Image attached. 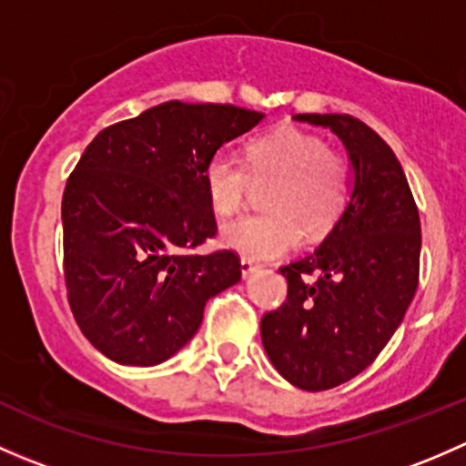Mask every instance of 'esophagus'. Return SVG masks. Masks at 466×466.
<instances>
[{"instance_id":"34e87169","label":"esophagus","mask_w":466,"mask_h":466,"mask_svg":"<svg viewBox=\"0 0 466 466\" xmlns=\"http://www.w3.org/2000/svg\"><path fill=\"white\" fill-rule=\"evenodd\" d=\"M259 270V266H257V263H252L250 259H241V275L243 277H250L252 272H257Z\"/></svg>"}]
</instances>
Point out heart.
Wrapping results in <instances>:
<instances>
[{"label": "heart", "instance_id": "b5f03b06", "mask_svg": "<svg viewBox=\"0 0 466 466\" xmlns=\"http://www.w3.org/2000/svg\"><path fill=\"white\" fill-rule=\"evenodd\" d=\"M203 182L211 209L238 214L268 187L261 214L243 216L223 228V243L255 261L277 259L299 243L302 234L322 238L340 223L350 205V168L322 137L298 128H279L252 139L246 164L216 153L207 159Z\"/></svg>", "mask_w": 466, "mask_h": 466}]
</instances>
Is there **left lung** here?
<instances>
[{
    "instance_id": "obj_1",
    "label": "left lung",
    "mask_w": 466,
    "mask_h": 466,
    "mask_svg": "<svg viewBox=\"0 0 466 466\" xmlns=\"http://www.w3.org/2000/svg\"><path fill=\"white\" fill-rule=\"evenodd\" d=\"M293 119L338 135L354 171L340 223L311 255L281 268L286 302L261 318L277 372L320 392L372 365L401 324L420 281L421 225L397 155L370 126L350 115Z\"/></svg>"
}]
</instances>
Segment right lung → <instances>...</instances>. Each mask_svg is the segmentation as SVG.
<instances>
[{
	"instance_id": "obj_1",
	"label": "right lung",
	"mask_w": 466,
	"mask_h": 466,
	"mask_svg": "<svg viewBox=\"0 0 466 466\" xmlns=\"http://www.w3.org/2000/svg\"><path fill=\"white\" fill-rule=\"evenodd\" d=\"M261 112L168 101L92 139L63 194L67 299L101 354L150 368L182 350L207 299L241 279L232 250L194 255L216 234L203 168Z\"/></svg>"
}]
</instances>
